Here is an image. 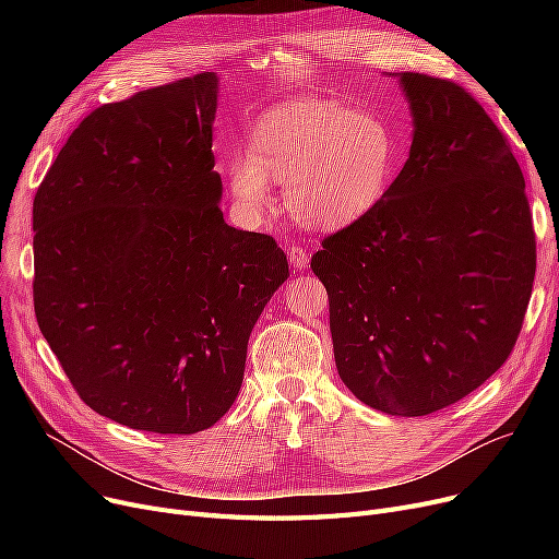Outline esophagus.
Segmentation results:
<instances>
[{
    "mask_svg": "<svg viewBox=\"0 0 559 559\" xmlns=\"http://www.w3.org/2000/svg\"><path fill=\"white\" fill-rule=\"evenodd\" d=\"M287 258H289V264H292V267H295V270H306L308 262H310L308 251H306L304 247H299V245H295V247H292V249L287 251Z\"/></svg>",
    "mask_w": 559,
    "mask_h": 559,
    "instance_id": "esophagus-1",
    "label": "esophagus"
}]
</instances>
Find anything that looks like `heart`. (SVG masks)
Listing matches in <instances>:
<instances>
[{"label":"heart","mask_w":559,"mask_h":559,"mask_svg":"<svg viewBox=\"0 0 559 559\" xmlns=\"http://www.w3.org/2000/svg\"><path fill=\"white\" fill-rule=\"evenodd\" d=\"M399 165L401 142L385 117L299 99L260 115L249 152L230 160L228 183L240 209L258 215L272 201V181H285L292 215L314 228H340L383 203Z\"/></svg>","instance_id":"b5f03b06"}]
</instances>
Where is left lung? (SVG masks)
<instances>
[{
    "instance_id": "8db88e82",
    "label": "left lung",
    "mask_w": 559,
    "mask_h": 559,
    "mask_svg": "<svg viewBox=\"0 0 559 559\" xmlns=\"http://www.w3.org/2000/svg\"><path fill=\"white\" fill-rule=\"evenodd\" d=\"M409 158L383 203L321 242L342 383L373 409L424 417L510 358L533 295L537 242L523 171L462 85L401 74Z\"/></svg>"
}]
</instances>
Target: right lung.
Listing matches in <instances>:
<instances>
[{"label": "right lung", "instance_id": "obj_1", "mask_svg": "<svg viewBox=\"0 0 559 559\" xmlns=\"http://www.w3.org/2000/svg\"><path fill=\"white\" fill-rule=\"evenodd\" d=\"M215 110V72L104 104L34 199L38 326L81 401L135 430L217 424L289 276L272 235L224 222Z\"/></svg>", "mask_w": 559, "mask_h": 559}]
</instances>
